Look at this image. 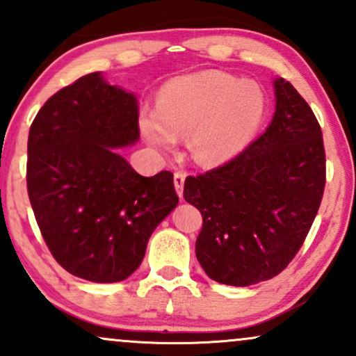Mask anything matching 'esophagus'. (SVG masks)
<instances>
[{
  "instance_id": "esophagus-1",
  "label": "esophagus",
  "mask_w": 356,
  "mask_h": 356,
  "mask_svg": "<svg viewBox=\"0 0 356 356\" xmlns=\"http://www.w3.org/2000/svg\"><path fill=\"white\" fill-rule=\"evenodd\" d=\"M184 181H186V174L184 172L174 174V186H175V191H177L179 197H182L184 194Z\"/></svg>"
}]
</instances>
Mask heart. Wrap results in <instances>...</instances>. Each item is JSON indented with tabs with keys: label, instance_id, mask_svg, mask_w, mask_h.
Segmentation results:
<instances>
[{
	"label": "heart",
	"instance_id": "1",
	"mask_svg": "<svg viewBox=\"0 0 356 356\" xmlns=\"http://www.w3.org/2000/svg\"><path fill=\"white\" fill-rule=\"evenodd\" d=\"M266 115V97L252 80L207 70L174 80L162 88L159 110L140 117L145 140L174 149L179 136H189L192 157L218 165L246 150Z\"/></svg>",
	"mask_w": 356,
	"mask_h": 356
}]
</instances>
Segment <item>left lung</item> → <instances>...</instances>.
<instances>
[{
  "label": "left lung",
  "instance_id": "obj_1",
  "mask_svg": "<svg viewBox=\"0 0 356 356\" xmlns=\"http://www.w3.org/2000/svg\"><path fill=\"white\" fill-rule=\"evenodd\" d=\"M275 97L263 136L184 184V199L202 214L195 256L218 283L251 286L280 275L303 246L321 204L320 124L289 81L275 80Z\"/></svg>",
  "mask_w": 356,
  "mask_h": 356
}]
</instances>
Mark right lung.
Wrapping results in <instances>:
<instances>
[{
	"mask_svg": "<svg viewBox=\"0 0 356 356\" xmlns=\"http://www.w3.org/2000/svg\"><path fill=\"white\" fill-rule=\"evenodd\" d=\"M138 137L136 95L100 72L56 92L30 127L28 195L48 249L73 276L127 280L177 206L172 172L144 177L118 154Z\"/></svg>",
	"mask_w": 356,
	"mask_h": 356,
	"instance_id": "right-lung-1",
	"label": "right lung"
}]
</instances>
